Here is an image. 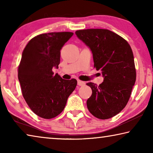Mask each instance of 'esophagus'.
Segmentation results:
<instances>
[{"mask_svg":"<svg viewBox=\"0 0 153 153\" xmlns=\"http://www.w3.org/2000/svg\"><path fill=\"white\" fill-rule=\"evenodd\" d=\"M77 85L79 86H83L85 85V82L81 81V80H77Z\"/></svg>","mask_w":153,"mask_h":153,"instance_id":"1","label":"esophagus"}]
</instances>
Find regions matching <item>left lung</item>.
<instances>
[{
	"mask_svg": "<svg viewBox=\"0 0 153 153\" xmlns=\"http://www.w3.org/2000/svg\"><path fill=\"white\" fill-rule=\"evenodd\" d=\"M76 34L92 51L94 66L104 77L99 86L87 84L92 91L87 107L100 120L113 117L126 106L135 84L132 50L125 39L108 30H77Z\"/></svg>",
	"mask_w": 153,
	"mask_h": 153,
	"instance_id": "left-lung-1",
	"label": "left lung"
}]
</instances>
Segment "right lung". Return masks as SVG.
<instances>
[{
	"label": "right lung",
	"instance_id": "add662e5",
	"mask_svg": "<svg viewBox=\"0 0 153 153\" xmlns=\"http://www.w3.org/2000/svg\"><path fill=\"white\" fill-rule=\"evenodd\" d=\"M74 33L51 32L35 36L25 46L18 68L23 97L36 115L44 119L59 115L77 86V80L64 79L59 68L61 50Z\"/></svg>",
	"mask_w": 153,
	"mask_h": 153
}]
</instances>
